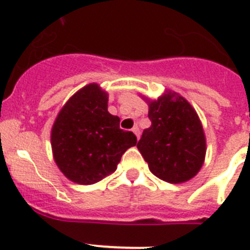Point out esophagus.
<instances>
[{"instance_id":"1","label":"esophagus","mask_w":250,"mask_h":250,"mask_svg":"<svg viewBox=\"0 0 250 250\" xmlns=\"http://www.w3.org/2000/svg\"><path fill=\"white\" fill-rule=\"evenodd\" d=\"M132 132H134V134H135L136 135V138H140V129H139L138 126H134L132 127Z\"/></svg>"}]
</instances>
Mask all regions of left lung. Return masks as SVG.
<instances>
[{
  "mask_svg": "<svg viewBox=\"0 0 250 250\" xmlns=\"http://www.w3.org/2000/svg\"><path fill=\"white\" fill-rule=\"evenodd\" d=\"M147 105L151 126L143 131L136 146L150 171L171 184L190 180L202 169L207 152L199 116L187 99L171 90Z\"/></svg>",
  "mask_w": 250,
  "mask_h": 250,
  "instance_id": "8db88e82",
  "label": "left lung"
}]
</instances>
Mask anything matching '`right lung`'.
Masks as SVG:
<instances>
[{
  "instance_id": "right-lung-1",
  "label": "right lung",
  "mask_w": 250,
  "mask_h": 250,
  "mask_svg": "<svg viewBox=\"0 0 250 250\" xmlns=\"http://www.w3.org/2000/svg\"><path fill=\"white\" fill-rule=\"evenodd\" d=\"M107 101L100 85L89 83L68 99L52 125L55 163L76 184H95L114 173L124 152L138 143L131 131L120 129Z\"/></svg>"
}]
</instances>
